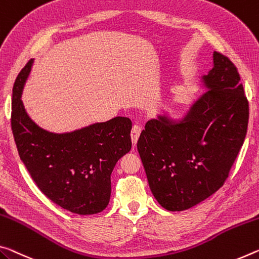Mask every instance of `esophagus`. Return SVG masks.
Returning a JSON list of instances; mask_svg holds the SVG:
<instances>
[{
	"label": "esophagus",
	"instance_id": "esophagus-1",
	"mask_svg": "<svg viewBox=\"0 0 259 259\" xmlns=\"http://www.w3.org/2000/svg\"><path fill=\"white\" fill-rule=\"evenodd\" d=\"M141 133H142V128L139 125H134L133 129H131V142H133L134 146L137 144Z\"/></svg>",
	"mask_w": 259,
	"mask_h": 259
}]
</instances>
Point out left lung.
<instances>
[{"label": "left lung", "mask_w": 259, "mask_h": 259, "mask_svg": "<svg viewBox=\"0 0 259 259\" xmlns=\"http://www.w3.org/2000/svg\"><path fill=\"white\" fill-rule=\"evenodd\" d=\"M237 69L213 53L203 76L208 91L181 121L166 116L147 121L137 143L152 194L168 211H184L224 186L243 145L249 102Z\"/></svg>", "instance_id": "obj_1"}]
</instances>
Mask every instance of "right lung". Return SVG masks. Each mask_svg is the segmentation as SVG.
<instances>
[{
	"mask_svg": "<svg viewBox=\"0 0 259 259\" xmlns=\"http://www.w3.org/2000/svg\"><path fill=\"white\" fill-rule=\"evenodd\" d=\"M32 63L22 69L12 89L11 129L20 160L42 194L59 206L81 215L104 211L114 167L131 150L133 123L117 116L67 134L41 129L20 100Z\"/></svg>",
	"mask_w": 259,
	"mask_h": 259,
	"instance_id": "obj_1",
	"label": "right lung"
}]
</instances>
